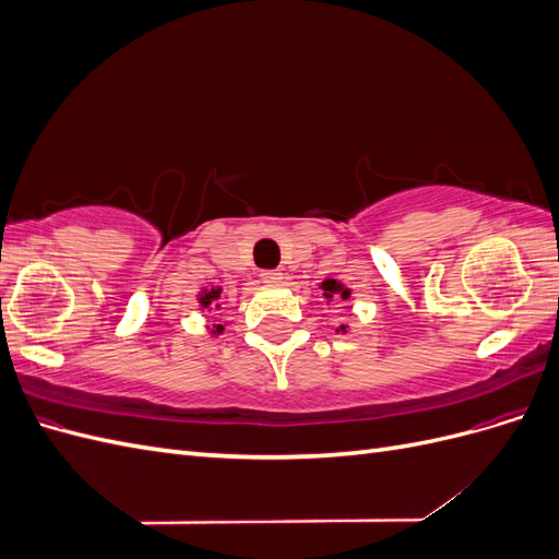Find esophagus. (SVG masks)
<instances>
[{
	"label": "esophagus",
	"mask_w": 559,
	"mask_h": 559,
	"mask_svg": "<svg viewBox=\"0 0 559 559\" xmlns=\"http://www.w3.org/2000/svg\"><path fill=\"white\" fill-rule=\"evenodd\" d=\"M261 280H263L265 284H280V282H282V273H280V270H263Z\"/></svg>",
	"instance_id": "obj_1"
}]
</instances>
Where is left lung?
Listing matches in <instances>:
<instances>
[{
	"instance_id": "8db88e82",
	"label": "left lung",
	"mask_w": 559,
	"mask_h": 559,
	"mask_svg": "<svg viewBox=\"0 0 559 559\" xmlns=\"http://www.w3.org/2000/svg\"><path fill=\"white\" fill-rule=\"evenodd\" d=\"M321 289H324V298H329V300L337 298V296H341L343 300L349 298V289H345V286L341 282H335V280L321 282ZM341 329H345V326H341Z\"/></svg>"
}]
</instances>
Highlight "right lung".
Listing matches in <instances>:
<instances>
[{"label": "right lung", "mask_w": 559, "mask_h": 559, "mask_svg": "<svg viewBox=\"0 0 559 559\" xmlns=\"http://www.w3.org/2000/svg\"><path fill=\"white\" fill-rule=\"evenodd\" d=\"M218 296H222V289H212V292H205V294H202V296H200L202 308H210L214 300H218ZM214 308H218V306H214ZM222 331H224V326L218 324V326H216L212 333H222Z\"/></svg>", "instance_id": "obj_1"}]
</instances>
